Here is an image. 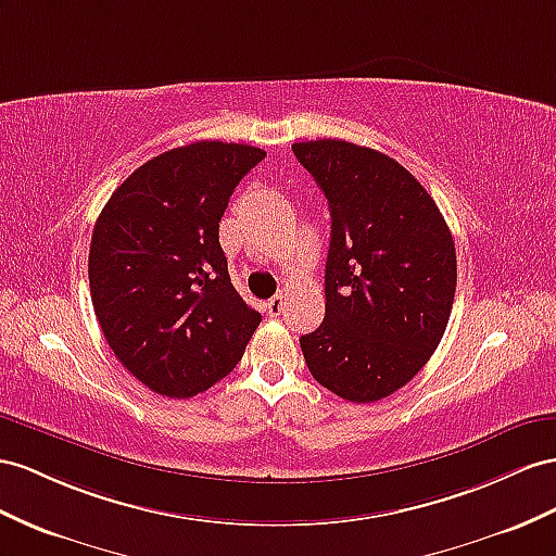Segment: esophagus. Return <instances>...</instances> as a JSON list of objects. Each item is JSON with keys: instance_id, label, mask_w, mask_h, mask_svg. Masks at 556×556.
<instances>
[{"instance_id": "obj_1", "label": "esophagus", "mask_w": 556, "mask_h": 556, "mask_svg": "<svg viewBox=\"0 0 556 556\" xmlns=\"http://www.w3.org/2000/svg\"><path fill=\"white\" fill-rule=\"evenodd\" d=\"M283 298H287V295H283L281 291L277 293V295H273V298H269V301H267V315L269 317H279L281 315V309H283Z\"/></svg>"}]
</instances>
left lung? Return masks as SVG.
<instances>
[{"instance_id":"1","label":"left lung","mask_w":556,"mask_h":556,"mask_svg":"<svg viewBox=\"0 0 556 556\" xmlns=\"http://www.w3.org/2000/svg\"><path fill=\"white\" fill-rule=\"evenodd\" d=\"M331 208L326 317L301 338L309 374L348 402L386 400L432 357L455 295V247L434 199L392 156L293 142Z\"/></svg>"}]
</instances>
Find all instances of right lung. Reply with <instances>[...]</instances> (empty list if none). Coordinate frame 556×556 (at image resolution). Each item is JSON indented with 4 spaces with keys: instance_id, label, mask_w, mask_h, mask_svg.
<instances>
[{
    "instance_id": "right-lung-1",
    "label": "right lung",
    "mask_w": 556,
    "mask_h": 556,
    "mask_svg": "<svg viewBox=\"0 0 556 556\" xmlns=\"http://www.w3.org/2000/svg\"><path fill=\"white\" fill-rule=\"evenodd\" d=\"M265 150L199 140L146 162L96 220L89 283L115 357L152 392L188 400L216 386L261 315L235 291L218 241L227 202Z\"/></svg>"
}]
</instances>
